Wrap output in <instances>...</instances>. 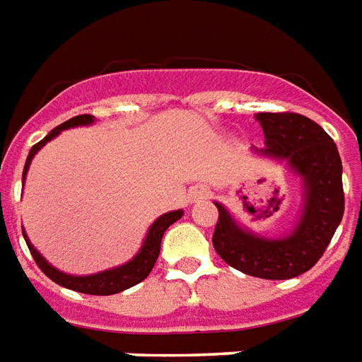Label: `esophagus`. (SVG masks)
<instances>
[{
  "mask_svg": "<svg viewBox=\"0 0 362 362\" xmlns=\"http://www.w3.org/2000/svg\"><path fill=\"white\" fill-rule=\"evenodd\" d=\"M198 197L202 198V197H206V194H204V191H202V192H198Z\"/></svg>",
  "mask_w": 362,
  "mask_h": 362,
  "instance_id": "esophagus-1",
  "label": "esophagus"
}]
</instances>
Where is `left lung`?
Wrapping results in <instances>:
<instances>
[{
	"mask_svg": "<svg viewBox=\"0 0 362 362\" xmlns=\"http://www.w3.org/2000/svg\"><path fill=\"white\" fill-rule=\"evenodd\" d=\"M265 135L263 156L286 160L303 181V210L294 230L282 238H265L243 229L225 206L216 202L219 217L214 248L223 262L246 274L286 281L319 262L344 216L341 160L332 137L313 119L296 112H259Z\"/></svg>",
	"mask_w": 362,
	"mask_h": 362,
	"instance_id": "obj_1",
	"label": "left lung"
}]
</instances>
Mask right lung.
Here are the masks:
<instances>
[{"mask_svg": "<svg viewBox=\"0 0 362 362\" xmlns=\"http://www.w3.org/2000/svg\"><path fill=\"white\" fill-rule=\"evenodd\" d=\"M95 116L91 114H80V116H74V118L66 119L64 124L61 126H57L55 129H51V132L43 137L40 143L32 146L28 152V158H26V164H24V171H23V183L24 179H26V171L30 168V162L34 158V154H36L40 148H42L47 141H51L53 137H57L62 129H68V127H76V126H89V124H93ZM183 216V211L175 210V211H168L164 216H160L156 221L152 223L151 229L146 233L145 236V243L141 246V250L137 252V255L133 257L132 262L124 263V265H119L116 269H108V271H103V273L97 274H88V276H74V274H66L55 269L53 265H49L45 259L42 257V254L37 252L32 244H30L28 236L23 230L24 240L28 244V250L32 257H34V262L37 263V267L42 269L43 273L47 274L49 279L57 284H61L64 288H70V290H74V292H81V294H89V296H110V294H118V292H124L127 288L135 286V284H139L141 281H145L146 276L151 274L152 267H154V263L158 259L160 254V243H162V236H164L165 229L170 227L171 223H175L177 219H181Z\"/></svg>", "mask_w": 362, "mask_h": 362, "instance_id": "right-lung-1", "label": "right lung"}]
</instances>
